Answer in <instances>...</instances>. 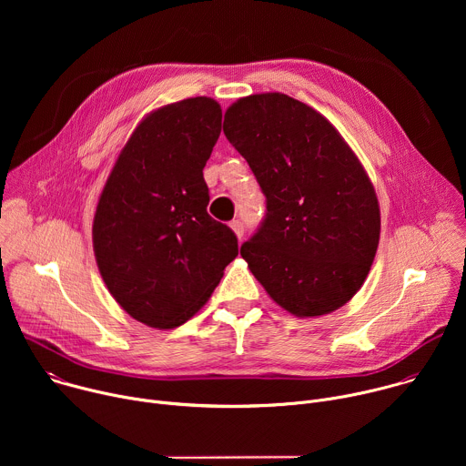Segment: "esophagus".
<instances>
[{
    "label": "esophagus",
    "instance_id": "obj_1",
    "mask_svg": "<svg viewBox=\"0 0 466 466\" xmlns=\"http://www.w3.org/2000/svg\"><path fill=\"white\" fill-rule=\"evenodd\" d=\"M230 228H232V232L238 236V239H241V238H243V234H245V227H243V223H241L239 219H234V221L230 223Z\"/></svg>",
    "mask_w": 466,
    "mask_h": 466
}]
</instances>
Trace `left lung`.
<instances>
[{
  "label": "left lung",
  "mask_w": 466,
  "mask_h": 466,
  "mask_svg": "<svg viewBox=\"0 0 466 466\" xmlns=\"http://www.w3.org/2000/svg\"><path fill=\"white\" fill-rule=\"evenodd\" d=\"M227 140L250 166L268 214L241 256L268 295L295 317L345 306L380 243V205L356 153L322 114L280 92L238 99Z\"/></svg>",
  "instance_id": "left-lung-1"
}]
</instances>
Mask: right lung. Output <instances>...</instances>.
<instances>
[{
    "label": "right lung",
    "mask_w": 466,
    "mask_h": 466,
    "mask_svg": "<svg viewBox=\"0 0 466 466\" xmlns=\"http://www.w3.org/2000/svg\"><path fill=\"white\" fill-rule=\"evenodd\" d=\"M212 97L147 114L117 155L94 214L92 241L114 300L151 328L201 309L238 256L234 232L207 212L203 169L221 135Z\"/></svg>",
    "instance_id": "obj_1"
}]
</instances>
